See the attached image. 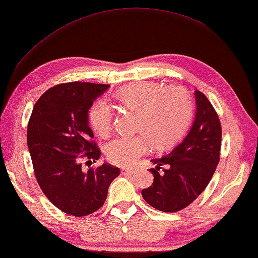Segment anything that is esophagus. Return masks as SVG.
Segmentation results:
<instances>
[{"instance_id":"34e87169","label":"esophagus","mask_w":258,"mask_h":258,"mask_svg":"<svg viewBox=\"0 0 258 258\" xmlns=\"http://www.w3.org/2000/svg\"><path fill=\"white\" fill-rule=\"evenodd\" d=\"M120 172H121V174H132L134 172V170H132V169H121Z\"/></svg>"}]
</instances>
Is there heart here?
Segmentation results:
<instances>
[{"label":"heart","instance_id":"1","mask_svg":"<svg viewBox=\"0 0 258 258\" xmlns=\"http://www.w3.org/2000/svg\"><path fill=\"white\" fill-rule=\"evenodd\" d=\"M118 99L138 110V136L116 138L105 146L108 161L118 166H132L149 151L150 141L164 148L180 139L193 118L194 107L189 94L180 86H165L154 81L122 86ZM113 113L104 99L96 100L88 110V121L97 136L108 137L112 128Z\"/></svg>","mask_w":258,"mask_h":258}]
</instances>
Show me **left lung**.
<instances>
[{"instance_id": "8db88e82", "label": "left lung", "mask_w": 258, "mask_h": 258, "mask_svg": "<svg viewBox=\"0 0 258 258\" xmlns=\"http://www.w3.org/2000/svg\"><path fill=\"white\" fill-rule=\"evenodd\" d=\"M195 118L185 139L163 157L151 159L156 164L150 169L154 182L141 194L159 211L177 212L189 206L206 189L219 163L222 126L218 114L200 91H195ZM162 166L166 169L159 173Z\"/></svg>"}]
</instances>
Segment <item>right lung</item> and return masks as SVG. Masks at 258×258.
I'll return each instance as SVG.
<instances>
[{
	"mask_svg": "<svg viewBox=\"0 0 258 258\" xmlns=\"http://www.w3.org/2000/svg\"><path fill=\"white\" fill-rule=\"evenodd\" d=\"M109 86L79 81L56 85L36 101L27 125V146L40 188L55 207L76 217L99 210L110 183L120 173L109 163L81 169V159L92 164L101 156L88 125V110Z\"/></svg>",
	"mask_w": 258,
	"mask_h": 258,
	"instance_id": "add662e5",
	"label": "right lung"
}]
</instances>
